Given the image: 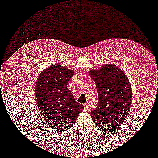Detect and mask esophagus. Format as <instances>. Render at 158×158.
<instances>
[{"label":"esophagus","mask_w":158,"mask_h":158,"mask_svg":"<svg viewBox=\"0 0 158 158\" xmlns=\"http://www.w3.org/2000/svg\"><path fill=\"white\" fill-rule=\"evenodd\" d=\"M84 106H85V110H87L89 109V104H84Z\"/></svg>","instance_id":"esophagus-1"}]
</instances>
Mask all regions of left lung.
<instances>
[{
	"label": "left lung",
	"mask_w": 158,
	"mask_h": 158,
	"mask_svg": "<svg viewBox=\"0 0 158 158\" xmlns=\"http://www.w3.org/2000/svg\"><path fill=\"white\" fill-rule=\"evenodd\" d=\"M89 74L96 83L98 93V107L91 116L100 130L111 134L124 123L132 104L130 82L125 73L113 64H104Z\"/></svg>",
	"instance_id": "obj_1"
}]
</instances>
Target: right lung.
<instances>
[{"mask_svg": "<svg viewBox=\"0 0 158 158\" xmlns=\"http://www.w3.org/2000/svg\"><path fill=\"white\" fill-rule=\"evenodd\" d=\"M75 72L59 64L48 66L39 74L35 94L38 111L57 132L68 130L75 123L84 106L76 103L68 89Z\"/></svg>", "mask_w": 158, "mask_h": 158, "instance_id": "add662e5", "label": "right lung"}]
</instances>
